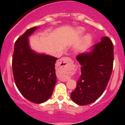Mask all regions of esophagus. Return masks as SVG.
I'll use <instances>...</instances> for the list:
<instances>
[{
    "label": "esophagus",
    "mask_w": 125,
    "mask_h": 125,
    "mask_svg": "<svg viewBox=\"0 0 125 125\" xmlns=\"http://www.w3.org/2000/svg\"><path fill=\"white\" fill-rule=\"evenodd\" d=\"M58 64L59 65H62V67L64 69H67L69 67L70 65L72 64V61L70 58L68 57H62L61 59H59L58 61ZM59 79L62 81H67L68 79L65 78H62V77H59Z\"/></svg>",
    "instance_id": "esophagus-1"
}]
</instances>
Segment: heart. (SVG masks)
<instances>
[{
  "label": "heart",
  "mask_w": 125,
  "mask_h": 125,
  "mask_svg": "<svg viewBox=\"0 0 125 125\" xmlns=\"http://www.w3.org/2000/svg\"><path fill=\"white\" fill-rule=\"evenodd\" d=\"M84 31V28H83V27H78L75 29L74 34L76 36H80V35L83 34ZM90 38H91V36H90L89 34H86V35L84 37L83 40L84 41H89V39H90Z\"/></svg>",
  "instance_id": "heart-1"
}]
</instances>
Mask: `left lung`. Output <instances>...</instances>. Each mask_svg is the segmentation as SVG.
<instances>
[{
	"label": "left lung",
	"mask_w": 125,
	"mask_h": 125,
	"mask_svg": "<svg viewBox=\"0 0 125 125\" xmlns=\"http://www.w3.org/2000/svg\"><path fill=\"white\" fill-rule=\"evenodd\" d=\"M89 49V52L81 53L76 57L82 66L81 75L71 98L79 105L91 104L101 96L113 70L114 49L109 37H103L100 42Z\"/></svg>",
	"instance_id": "left-lung-1"
}]
</instances>
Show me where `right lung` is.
<instances>
[{
	"mask_svg": "<svg viewBox=\"0 0 125 125\" xmlns=\"http://www.w3.org/2000/svg\"><path fill=\"white\" fill-rule=\"evenodd\" d=\"M39 27L27 29L14 44L12 71L16 86L22 95L34 103L49 99L56 83L57 58L39 54L31 48L29 37Z\"/></svg>",
	"mask_w": 125,
	"mask_h": 125,
	"instance_id": "add662e5",
	"label": "right lung"
}]
</instances>
